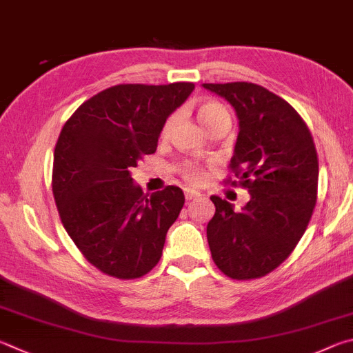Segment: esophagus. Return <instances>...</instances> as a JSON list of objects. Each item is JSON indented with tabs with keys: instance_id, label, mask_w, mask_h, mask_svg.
I'll return each instance as SVG.
<instances>
[{
	"instance_id": "1",
	"label": "esophagus",
	"mask_w": 353,
	"mask_h": 353,
	"mask_svg": "<svg viewBox=\"0 0 353 353\" xmlns=\"http://www.w3.org/2000/svg\"><path fill=\"white\" fill-rule=\"evenodd\" d=\"M202 194L199 193V191H196V190H191V188H185V199H187V201H193V199H197V197H201Z\"/></svg>"
}]
</instances>
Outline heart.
Instances as JSON below:
<instances>
[{"label": "heart", "instance_id": "b5f03b06", "mask_svg": "<svg viewBox=\"0 0 353 353\" xmlns=\"http://www.w3.org/2000/svg\"><path fill=\"white\" fill-rule=\"evenodd\" d=\"M197 117L207 130H210V128H213L217 123H223V121L230 123V112L227 111V108L221 103H217V101H211V100L202 101V103L197 106ZM172 121H174V117H171L168 121H166L163 126V134H168V131L172 126ZM185 174H187L190 181L194 183L202 182L203 179V171L194 165H187V168H185Z\"/></svg>", "mask_w": 353, "mask_h": 353}]
</instances>
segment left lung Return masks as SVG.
Wrapping results in <instances>:
<instances>
[{
    "label": "left lung",
    "mask_w": 353,
    "mask_h": 353,
    "mask_svg": "<svg viewBox=\"0 0 353 353\" xmlns=\"http://www.w3.org/2000/svg\"><path fill=\"white\" fill-rule=\"evenodd\" d=\"M202 86L238 115L230 168L250 193L241 211L210 197L216 207L207 225L211 256L230 278H261L283 264L309 225L318 190L315 143L301 115L268 89L245 81Z\"/></svg>",
    "instance_id": "obj_1"
}]
</instances>
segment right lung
<instances>
[{
    "instance_id": "1",
    "label": "right lung",
    "mask_w": 353,
    "mask_h": 353,
    "mask_svg": "<svg viewBox=\"0 0 353 353\" xmlns=\"http://www.w3.org/2000/svg\"><path fill=\"white\" fill-rule=\"evenodd\" d=\"M193 89L117 85L86 100L63 126L54 152L57 208L83 256L110 276L140 278L162 256L183 191L170 185L146 197L131 170L156 151L166 119Z\"/></svg>"
}]
</instances>
